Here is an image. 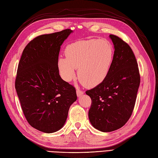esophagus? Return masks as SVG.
Wrapping results in <instances>:
<instances>
[{
    "instance_id": "obj_1",
    "label": "esophagus",
    "mask_w": 158,
    "mask_h": 158,
    "mask_svg": "<svg viewBox=\"0 0 158 158\" xmlns=\"http://www.w3.org/2000/svg\"><path fill=\"white\" fill-rule=\"evenodd\" d=\"M83 92L82 91V90L79 89H77V95L78 97L81 96V95H83Z\"/></svg>"
}]
</instances>
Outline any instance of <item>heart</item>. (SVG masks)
<instances>
[{"label": "heart", "instance_id": "b5f03b06", "mask_svg": "<svg viewBox=\"0 0 158 158\" xmlns=\"http://www.w3.org/2000/svg\"><path fill=\"white\" fill-rule=\"evenodd\" d=\"M66 58H59L58 67L64 80L70 81L78 77L83 85L94 87L101 83L108 75L114 58V49L106 39L78 41L67 45Z\"/></svg>", "mask_w": 158, "mask_h": 158}]
</instances>
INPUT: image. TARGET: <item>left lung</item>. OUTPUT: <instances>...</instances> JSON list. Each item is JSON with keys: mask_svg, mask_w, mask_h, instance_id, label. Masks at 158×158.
I'll use <instances>...</instances> for the list:
<instances>
[{"mask_svg": "<svg viewBox=\"0 0 158 158\" xmlns=\"http://www.w3.org/2000/svg\"><path fill=\"white\" fill-rule=\"evenodd\" d=\"M115 48L114 58L106 79L85 92L92 100L88 116L92 125L108 132L123 126L135 108L140 77L138 63L129 45L110 35Z\"/></svg>", "mask_w": 158, "mask_h": 158, "instance_id": "1", "label": "left lung"}]
</instances>
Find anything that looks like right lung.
I'll use <instances>...</instances> for the list:
<instances>
[{
  "instance_id": "obj_1",
  "label": "right lung",
  "mask_w": 158,
  "mask_h": 158,
  "mask_svg": "<svg viewBox=\"0 0 158 158\" xmlns=\"http://www.w3.org/2000/svg\"><path fill=\"white\" fill-rule=\"evenodd\" d=\"M73 31L63 30L36 36L26 46L20 58L15 88L26 120L45 133L64 125L70 106L77 100L73 85L60 77V46Z\"/></svg>"
}]
</instances>
